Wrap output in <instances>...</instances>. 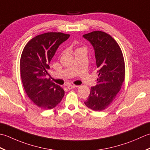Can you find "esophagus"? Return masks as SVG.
Segmentation results:
<instances>
[{"mask_svg":"<svg viewBox=\"0 0 150 150\" xmlns=\"http://www.w3.org/2000/svg\"><path fill=\"white\" fill-rule=\"evenodd\" d=\"M76 87H78V86H75V85H69L67 86V88H68V89L71 90V89H72V88H75Z\"/></svg>","mask_w":150,"mask_h":150,"instance_id":"1","label":"esophagus"}]
</instances>
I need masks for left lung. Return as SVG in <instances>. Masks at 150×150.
Here are the masks:
<instances>
[{"mask_svg":"<svg viewBox=\"0 0 150 150\" xmlns=\"http://www.w3.org/2000/svg\"><path fill=\"white\" fill-rule=\"evenodd\" d=\"M92 45L98 74V84L91 87L84 102L87 108L101 111L111 104L120 91L125 78V65L120 47L112 37L94 31L83 35Z\"/></svg>","mask_w":150,"mask_h":150,"instance_id":"left-lung-1","label":"left lung"}]
</instances>
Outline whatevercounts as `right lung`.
Returning <instances> with one entry per match:
<instances>
[{
    "label": "right lung",
    "instance_id": "right-lung-1",
    "mask_svg": "<svg viewBox=\"0 0 150 150\" xmlns=\"http://www.w3.org/2000/svg\"><path fill=\"white\" fill-rule=\"evenodd\" d=\"M69 36L61 32L42 33L32 38L24 48L20 61L23 87L29 98L41 109L55 108L65 94L59 85L46 76L52 58Z\"/></svg>",
    "mask_w": 150,
    "mask_h": 150
}]
</instances>
